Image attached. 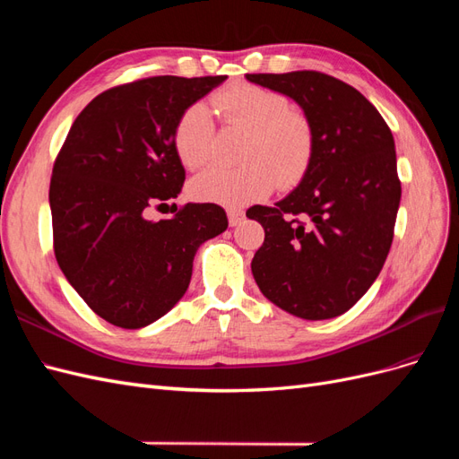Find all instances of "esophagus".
Returning <instances> with one entry per match:
<instances>
[{
    "label": "esophagus",
    "instance_id": "1",
    "mask_svg": "<svg viewBox=\"0 0 459 459\" xmlns=\"http://www.w3.org/2000/svg\"><path fill=\"white\" fill-rule=\"evenodd\" d=\"M245 214L241 208H228V220H230V226H239L243 221Z\"/></svg>",
    "mask_w": 459,
    "mask_h": 459
}]
</instances>
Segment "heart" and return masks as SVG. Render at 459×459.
<instances>
[{
    "instance_id": "heart-1",
    "label": "heart",
    "mask_w": 459,
    "mask_h": 459,
    "mask_svg": "<svg viewBox=\"0 0 459 459\" xmlns=\"http://www.w3.org/2000/svg\"><path fill=\"white\" fill-rule=\"evenodd\" d=\"M212 108L224 126L243 128L238 169L212 166L191 182L193 197L241 206L266 197L277 187L300 182L310 169L316 134L302 110L290 108L280 91L235 82L212 95ZM216 126L203 103L189 105L174 128V145L187 169L197 170L212 159Z\"/></svg>"
}]
</instances>
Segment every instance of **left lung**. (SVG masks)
I'll return each instance as SVG.
<instances>
[{
	"instance_id": "1",
	"label": "left lung",
	"mask_w": 459,
	"mask_h": 459,
	"mask_svg": "<svg viewBox=\"0 0 459 459\" xmlns=\"http://www.w3.org/2000/svg\"><path fill=\"white\" fill-rule=\"evenodd\" d=\"M285 93L314 126L300 186L275 206H251L264 228L253 275L268 300L302 319H329L366 295L391 251L400 178L391 128L366 97L317 71L247 74Z\"/></svg>"
}]
</instances>
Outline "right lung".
I'll use <instances>...</instances> for the list:
<instances>
[{
  "instance_id": "obj_1",
  "label": "right lung",
  "mask_w": 459,
  "mask_h": 459,
  "mask_svg": "<svg viewBox=\"0 0 459 459\" xmlns=\"http://www.w3.org/2000/svg\"><path fill=\"white\" fill-rule=\"evenodd\" d=\"M228 76H149L100 93L76 117L53 164V251L65 277L105 322L140 329L191 281L193 256L228 228L214 203L149 220L186 182L174 145L179 115Z\"/></svg>"
}]
</instances>
